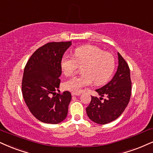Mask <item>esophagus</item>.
<instances>
[{"label":"esophagus","instance_id":"esophagus-1","mask_svg":"<svg viewBox=\"0 0 153 153\" xmlns=\"http://www.w3.org/2000/svg\"><path fill=\"white\" fill-rule=\"evenodd\" d=\"M80 94V92H71V95L72 96H79Z\"/></svg>","mask_w":153,"mask_h":153}]
</instances>
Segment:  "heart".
I'll return each mask as SVG.
<instances>
[{
  "label": "heart",
  "instance_id": "obj_1",
  "mask_svg": "<svg viewBox=\"0 0 153 153\" xmlns=\"http://www.w3.org/2000/svg\"><path fill=\"white\" fill-rule=\"evenodd\" d=\"M60 66L66 76H71L82 67V74L67 80L63 88L71 91H80L83 87L102 85L110 79L116 67V59L110 52L94 45H84L75 49L74 56L65 54Z\"/></svg>",
  "mask_w": 153,
  "mask_h": 153
}]
</instances>
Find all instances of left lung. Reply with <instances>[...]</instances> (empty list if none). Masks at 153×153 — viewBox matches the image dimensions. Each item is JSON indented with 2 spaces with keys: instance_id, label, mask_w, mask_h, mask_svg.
I'll use <instances>...</instances> for the list:
<instances>
[{
  "instance_id": "left-lung-1",
  "label": "left lung",
  "mask_w": 153,
  "mask_h": 153,
  "mask_svg": "<svg viewBox=\"0 0 153 153\" xmlns=\"http://www.w3.org/2000/svg\"><path fill=\"white\" fill-rule=\"evenodd\" d=\"M118 67L114 78L96 91L101 98L91 96L86 114L92 121L104 125L118 118L128 104L131 96V79L129 66L118 53ZM107 97L103 100L102 97ZM103 101H102V100Z\"/></svg>"
}]
</instances>
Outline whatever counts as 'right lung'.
Here are the masks:
<instances>
[{"label": "right lung", "mask_w": 153, "mask_h": 153, "mask_svg": "<svg viewBox=\"0 0 153 153\" xmlns=\"http://www.w3.org/2000/svg\"><path fill=\"white\" fill-rule=\"evenodd\" d=\"M71 42H48L32 54L24 69L22 93L31 114L39 121L57 124L66 118L69 91L56 94L62 74L60 62Z\"/></svg>", "instance_id": "1"}]
</instances>
